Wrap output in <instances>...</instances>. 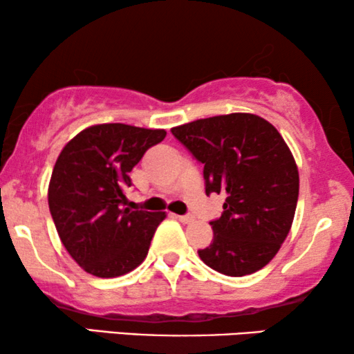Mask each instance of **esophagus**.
I'll return each mask as SVG.
<instances>
[{
	"mask_svg": "<svg viewBox=\"0 0 354 354\" xmlns=\"http://www.w3.org/2000/svg\"><path fill=\"white\" fill-rule=\"evenodd\" d=\"M176 217L182 222V224H190V222H193L192 216H176Z\"/></svg>",
	"mask_w": 354,
	"mask_h": 354,
	"instance_id": "obj_1",
	"label": "esophagus"
}]
</instances>
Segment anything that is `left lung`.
I'll return each instance as SVG.
<instances>
[{
    "mask_svg": "<svg viewBox=\"0 0 354 354\" xmlns=\"http://www.w3.org/2000/svg\"><path fill=\"white\" fill-rule=\"evenodd\" d=\"M171 132L205 164L206 195L225 193L224 212L209 222L211 245L198 250L203 263L230 277L263 269L287 239L297 211L298 167L282 135L250 113L198 119Z\"/></svg>",
    "mask_w": 354,
    "mask_h": 354,
    "instance_id": "obj_1",
    "label": "left lung"
}]
</instances>
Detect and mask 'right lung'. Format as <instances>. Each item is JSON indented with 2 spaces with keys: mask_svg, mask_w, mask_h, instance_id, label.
<instances>
[{
  "mask_svg": "<svg viewBox=\"0 0 354 354\" xmlns=\"http://www.w3.org/2000/svg\"><path fill=\"white\" fill-rule=\"evenodd\" d=\"M164 129L96 124L62 148L48 187L57 235L85 272L119 277L138 268L166 212L132 211L125 188L129 172L148 148L162 142Z\"/></svg>",
  "mask_w": 354,
  "mask_h": 354,
  "instance_id": "obj_1",
  "label": "right lung"
}]
</instances>
